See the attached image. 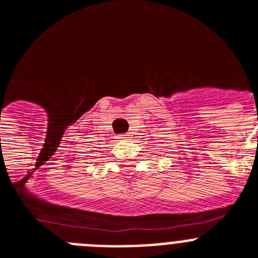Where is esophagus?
<instances>
[{"label":"esophagus","instance_id":"34e87169","mask_svg":"<svg viewBox=\"0 0 258 258\" xmlns=\"http://www.w3.org/2000/svg\"><path fill=\"white\" fill-rule=\"evenodd\" d=\"M131 137H132L131 133H126V134H120V136H118L117 138H118V140H122V141H124V140H129Z\"/></svg>","mask_w":258,"mask_h":258}]
</instances>
